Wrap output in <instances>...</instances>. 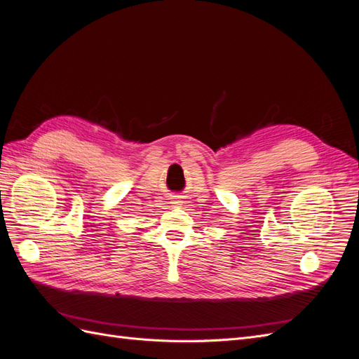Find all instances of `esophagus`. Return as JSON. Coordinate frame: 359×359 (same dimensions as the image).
<instances>
[{"mask_svg":"<svg viewBox=\"0 0 359 359\" xmlns=\"http://www.w3.org/2000/svg\"><path fill=\"white\" fill-rule=\"evenodd\" d=\"M169 203H172L173 206H177V205H180V203H181V201H180V198H177V196H175V198H170V202H169Z\"/></svg>","mask_w":359,"mask_h":359,"instance_id":"obj_1","label":"esophagus"}]
</instances>
